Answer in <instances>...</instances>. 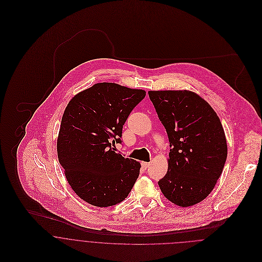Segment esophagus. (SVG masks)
I'll return each mask as SVG.
<instances>
[{
	"label": "esophagus",
	"mask_w": 262,
	"mask_h": 262,
	"mask_svg": "<svg viewBox=\"0 0 262 262\" xmlns=\"http://www.w3.org/2000/svg\"><path fill=\"white\" fill-rule=\"evenodd\" d=\"M141 165H142V167H143V168H145V169H146V168H148V167H149L150 163L149 162H142V163H141Z\"/></svg>",
	"instance_id": "obj_1"
}]
</instances>
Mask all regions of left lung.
Returning a JSON list of instances; mask_svg holds the SVG:
<instances>
[{
    "label": "left lung",
    "instance_id": "obj_1",
    "mask_svg": "<svg viewBox=\"0 0 262 262\" xmlns=\"http://www.w3.org/2000/svg\"><path fill=\"white\" fill-rule=\"evenodd\" d=\"M150 101L169 140L168 169L158 182L164 196L180 207L193 206L214 189L227 158L221 121L190 91H149Z\"/></svg>",
    "mask_w": 262,
    "mask_h": 262
}]
</instances>
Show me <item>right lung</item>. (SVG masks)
I'll return each instance as SVG.
<instances>
[{"instance_id": "1", "label": "right lung", "mask_w": 262, "mask_h": 262, "mask_svg": "<svg viewBox=\"0 0 262 262\" xmlns=\"http://www.w3.org/2000/svg\"><path fill=\"white\" fill-rule=\"evenodd\" d=\"M143 90L99 82L68 104L57 138V156L75 193L96 207L121 203L131 191L140 163L116 153L131 111L144 98Z\"/></svg>"}]
</instances>
